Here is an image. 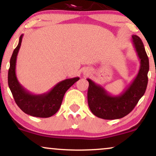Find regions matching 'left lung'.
<instances>
[{"instance_id":"8db88e82","label":"left lung","mask_w":156,"mask_h":156,"mask_svg":"<svg viewBox=\"0 0 156 156\" xmlns=\"http://www.w3.org/2000/svg\"><path fill=\"white\" fill-rule=\"evenodd\" d=\"M132 42L140 60L137 76L125 90L119 96L109 94L102 86L88 78V104L90 111L96 117L104 119H117L125 117L133 111L145 94L147 85L149 60L141 39L132 36Z\"/></svg>"}]
</instances>
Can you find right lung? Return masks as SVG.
<instances>
[{
  "label": "right lung",
  "mask_w": 156,
  "mask_h": 156,
  "mask_svg": "<svg viewBox=\"0 0 156 156\" xmlns=\"http://www.w3.org/2000/svg\"><path fill=\"white\" fill-rule=\"evenodd\" d=\"M23 34L10 60V68L8 74V83L16 103L24 113L36 117H52L60 109L66 92L76 81L78 77L68 78L59 82L50 91L43 94H32L19 83L16 75V62L20 49Z\"/></svg>",
  "instance_id": "add662e5"
}]
</instances>
